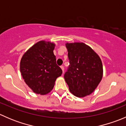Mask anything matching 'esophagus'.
<instances>
[{"label": "esophagus", "instance_id": "1", "mask_svg": "<svg viewBox=\"0 0 126 126\" xmlns=\"http://www.w3.org/2000/svg\"><path fill=\"white\" fill-rule=\"evenodd\" d=\"M60 68H61V69H62V71H63V72H64V67H63V66H61Z\"/></svg>", "mask_w": 126, "mask_h": 126}]
</instances>
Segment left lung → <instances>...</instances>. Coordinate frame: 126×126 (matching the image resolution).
Segmentation results:
<instances>
[{
	"mask_svg": "<svg viewBox=\"0 0 126 126\" xmlns=\"http://www.w3.org/2000/svg\"><path fill=\"white\" fill-rule=\"evenodd\" d=\"M69 66L64 79L70 92L84 97L91 94L103 77L102 63L93 49L81 42L66 43Z\"/></svg>",
	"mask_w": 126,
	"mask_h": 126,
	"instance_id": "left-lung-1",
	"label": "left lung"
}]
</instances>
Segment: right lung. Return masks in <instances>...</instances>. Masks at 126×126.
Listing matches in <instances>:
<instances>
[{"label": "right lung", "mask_w": 126, "mask_h": 126, "mask_svg": "<svg viewBox=\"0 0 126 126\" xmlns=\"http://www.w3.org/2000/svg\"><path fill=\"white\" fill-rule=\"evenodd\" d=\"M55 44L41 40L30 47L22 55L20 71L24 82L33 93L45 95L50 93L62 70L56 64Z\"/></svg>", "instance_id": "1"}]
</instances>
